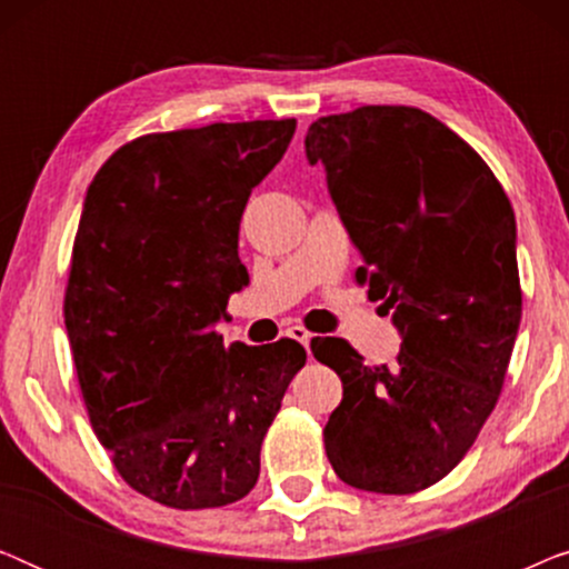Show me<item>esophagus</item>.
Segmentation results:
<instances>
[{
    "mask_svg": "<svg viewBox=\"0 0 569 569\" xmlns=\"http://www.w3.org/2000/svg\"><path fill=\"white\" fill-rule=\"evenodd\" d=\"M287 337L290 339H295V341H300L302 347H310V331L308 329H302V326H290V329H287Z\"/></svg>",
    "mask_w": 569,
    "mask_h": 569,
    "instance_id": "obj_1",
    "label": "esophagus"
}]
</instances>
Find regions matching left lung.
Returning <instances> with one entry per match:
<instances>
[{
    "mask_svg": "<svg viewBox=\"0 0 569 569\" xmlns=\"http://www.w3.org/2000/svg\"><path fill=\"white\" fill-rule=\"evenodd\" d=\"M331 201L401 337L393 365L313 339L341 378L323 430L341 481L378 495L435 485L469 453L502 391L520 326L516 214L487 162L430 113L362 106L310 123Z\"/></svg>",
    "mask_w": 569,
    "mask_h": 569,
    "instance_id": "left-lung-1",
    "label": "left lung"
}]
</instances>
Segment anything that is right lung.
<instances>
[{"label":"right lung","mask_w":569,"mask_h":569,"mask_svg":"<svg viewBox=\"0 0 569 569\" xmlns=\"http://www.w3.org/2000/svg\"><path fill=\"white\" fill-rule=\"evenodd\" d=\"M295 119L209 123L123 144L92 178L64 323L100 446L139 495L178 510L251 492L261 442L306 349L222 345L248 284V197L282 160Z\"/></svg>","instance_id":"right-lung-1"}]
</instances>
